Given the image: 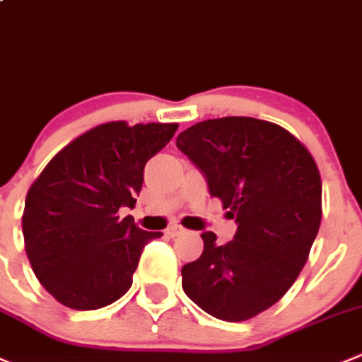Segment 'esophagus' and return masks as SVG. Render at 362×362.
Returning <instances> with one entry per match:
<instances>
[{"mask_svg": "<svg viewBox=\"0 0 362 362\" xmlns=\"http://www.w3.org/2000/svg\"><path fill=\"white\" fill-rule=\"evenodd\" d=\"M166 233L170 235V237H178V235H182V233H185V228L182 226V224H171V226H168V230H166Z\"/></svg>", "mask_w": 362, "mask_h": 362, "instance_id": "esophagus-1", "label": "esophagus"}]
</instances>
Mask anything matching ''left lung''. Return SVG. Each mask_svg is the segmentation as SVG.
Segmentation results:
<instances>
[{
    "mask_svg": "<svg viewBox=\"0 0 362 362\" xmlns=\"http://www.w3.org/2000/svg\"><path fill=\"white\" fill-rule=\"evenodd\" d=\"M177 146L238 224L223 245L202 233L203 252L182 267V288L219 320H249L278 303L308 262L322 221L320 171L296 136L251 117L198 122Z\"/></svg>",
    "mask_w": 362,
    "mask_h": 362,
    "instance_id": "1",
    "label": "left lung"
}]
</instances>
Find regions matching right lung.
<instances>
[{"mask_svg":"<svg viewBox=\"0 0 362 362\" xmlns=\"http://www.w3.org/2000/svg\"><path fill=\"white\" fill-rule=\"evenodd\" d=\"M178 124L106 122L63 146L28 189L24 249L45 290L70 310H99L132 285L139 258L160 231H145L134 206L148 159Z\"/></svg>","mask_w":362,"mask_h":362,"instance_id":"right-lung-1","label":"right lung"}]
</instances>
